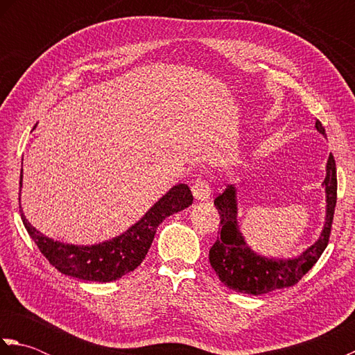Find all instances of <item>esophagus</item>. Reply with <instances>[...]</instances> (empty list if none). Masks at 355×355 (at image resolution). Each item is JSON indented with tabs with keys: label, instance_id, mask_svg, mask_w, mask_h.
<instances>
[{
	"label": "esophagus",
	"instance_id": "esophagus-1",
	"mask_svg": "<svg viewBox=\"0 0 355 355\" xmlns=\"http://www.w3.org/2000/svg\"><path fill=\"white\" fill-rule=\"evenodd\" d=\"M192 193L197 201H207V200H210L212 191H210V186L205 182V180L198 177L192 184Z\"/></svg>",
	"mask_w": 355,
	"mask_h": 355
}]
</instances>
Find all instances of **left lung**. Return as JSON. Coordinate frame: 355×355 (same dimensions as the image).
<instances>
[{"label":"left lung","mask_w":355,"mask_h":355,"mask_svg":"<svg viewBox=\"0 0 355 355\" xmlns=\"http://www.w3.org/2000/svg\"><path fill=\"white\" fill-rule=\"evenodd\" d=\"M315 130L327 137L325 128L319 120H315ZM322 186L327 195L325 224L318 241L294 258H273L252 250L239 230L236 187L235 184L225 187L215 198V207L221 218V233L209 252L210 266L220 281L230 290L253 296L297 284L318 262L329 241L337 202V173L333 154L328 157L327 175Z\"/></svg>","instance_id":"1"}]
</instances>
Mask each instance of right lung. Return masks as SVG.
I'll list each match as a JSON object with an SVG mask.
<instances>
[{
    "instance_id": "obj_1",
    "label": "right lung",
    "mask_w": 355,
    "mask_h": 355,
    "mask_svg": "<svg viewBox=\"0 0 355 355\" xmlns=\"http://www.w3.org/2000/svg\"><path fill=\"white\" fill-rule=\"evenodd\" d=\"M19 187H22V169ZM193 197L187 184H175L126 232L119 236L93 245H76L55 241L36 230L21 209V220L30 238L53 267L65 276L82 281L111 282L137 268L145 259L157 227L164 218L184 210Z\"/></svg>"
}]
</instances>
